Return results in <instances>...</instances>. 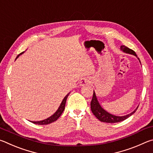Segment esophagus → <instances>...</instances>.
I'll return each mask as SVG.
<instances>
[{"instance_id": "34e87169", "label": "esophagus", "mask_w": 153, "mask_h": 153, "mask_svg": "<svg viewBox=\"0 0 153 153\" xmlns=\"http://www.w3.org/2000/svg\"><path fill=\"white\" fill-rule=\"evenodd\" d=\"M89 83H90V80H89V79L86 78V77H84V78H82L79 80V85L81 86L88 84Z\"/></svg>"}]
</instances>
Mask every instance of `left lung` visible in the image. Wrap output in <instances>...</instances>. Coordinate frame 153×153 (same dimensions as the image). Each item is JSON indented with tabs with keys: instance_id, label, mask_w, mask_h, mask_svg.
I'll list each match as a JSON object with an SVG mask.
<instances>
[{
	"instance_id": "obj_1",
	"label": "left lung",
	"mask_w": 153,
	"mask_h": 153,
	"mask_svg": "<svg viewBox=\"0 0 153 153\" xmlns=\"http://www.w3.org/2000/svg\"><path fill=\"white\" fill-rule=\"evenodd\" d=\"M120 49H121V51H122L123 52V53L130 54V55H133L134 56H136L137 57V55H136L135 52H134L133 50H131V49L128 48L127 46H121ZM138 59L139 60L140 63V61L139 58H138ZM90 107H91L92 112L95 115V117L97 119H98V120L102 121V122L117 123V122H120V121L125 120L127 118L130 117L131 115H133V114L136 112V111L137 110V108H138V107H137V108L133 111V112H131L129 114H128V115H126L116 116V115H112V114H111L108 112H107V111H105L104 108H103L101 106H100L99 102L98 101L97 97V96H96V93L94 91L92 101H91V103H90Z\"/></svg>"
}]
</instances>
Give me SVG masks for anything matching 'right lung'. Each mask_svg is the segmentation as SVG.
Instances as JSON below:
<instances>
[{"instance_id":"1","label":"right lung","mask_w":153,"mask_h":153,"mask_svg":"<svg viewBox=\"0 0 153 153\" xmlns=\"http://www.w3.org/2000/svg\"><path fill=\"white\" fill-rule=\"evenodd\" d=\"M24 52H22V53H21L19 55H18L16 59L19 57V56L22 55L23 53H24ZM70 93V92H69ZM69 93H68L65 98H63V100H62V102L61 103L60 106H59V107L58 108V109L56 110V112L53 114V115H51V117H48L47 119H45V120H42V121H31V122H32L33 123H35V124H38V125H47V124L49 123H51L54 122V121H55L58 120V118L60 117L61 115L62 114V113L63 112V111L65 109V104H66V100H67V98L68 97V96L69 94Z\"/></svg>"}]
</instances>
